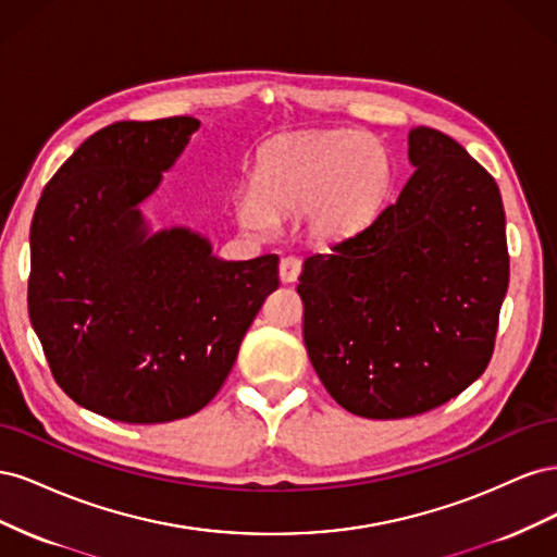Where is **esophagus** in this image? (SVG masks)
Here are the masks:
<instances>
[{
	"label": "esophagus",
	"mask_w": 557,
	"mask_h": 557,
	"mask_svg": "<svg viewBox=\"0 0 557 557\" xmlns=\"http://www.w3.org/2000/svg\"><path fill=\"white\" fill-rule=\"evenodd\" d=\"M301 272V260L299 258H283L278 264V276L283 283H295Z\"/></svg>",
	"instance_id": "obj_1"
}]
</instances>
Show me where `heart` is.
Masks as SVG:
<instances>
[{"label": "heart", "mask_w": 557, "mask_h": 557, "mask_svg": "<svg viewBox=\"0 0 557 557\" xmlns=\"http://www.w3.org/2000/svg\"><path fill=\"white\" fill-rule=\"evenodd\" d=\"M391 190V162L372 139L348 129L290 134L258 156L239 223L262 232L272 218H301L315 244H339L372 225Z\"/></svg>", "instance_id": "1"}]
</instances>
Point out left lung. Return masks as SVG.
<instances>
[{"mask_svg": "<svg viewBox=\"0 0 557 557\" xmlns=\"http://www.w3.org/2000/svg\"><path fill=\"white\" fill-rule=\"evenodd\" d=\"M413 174L356 237L305 260V344L350 413L393 420L458 397L491 362L509 288L495 178L448 134L409 132Z\"/></svg>", "mask_w": 557, "mask_h": 557, "instance_id": "1", "label": "left lung"}]
</instances>
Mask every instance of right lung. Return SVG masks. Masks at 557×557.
Segmentation results:
<instances>
[{
  "label": "right lung",
  "mask_w": 557,
  "mask_h": 557,
  "mask_svg": "<svg viewBox=\"0 0 557 557\" xmlns=\"http://www.w3.org/2000/svg\"><path fill=\"white\" fill-rule=\"evenodd\" d=\"M199 121L95 132L50 178L29 230V320L58 385L132 425L197 413L221 391L278 258L221 260L190 227L141 213Z\"/></svg>",
  "instance_id": "obj_1"
}]
</instances>
